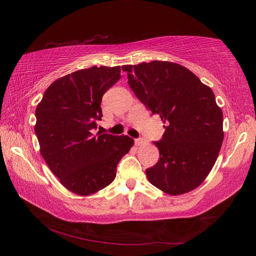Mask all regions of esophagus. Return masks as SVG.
Here are the masks:
<instances>
[{"mask_svg":"<svg viewBox=\"0 0 256 256\" xmlns=\"http://www.w3.org/2000/svg\"><path fill=\"white\" fill-rule=\"evenodd\" d=\"M144 143H145V140H143V138L135 140V145H136V146H140V145H143Z\"/></svg>","mask_w":256,"mask_h":256,"instance_id":"obj_1","label":"esophagus"}]
</instances>
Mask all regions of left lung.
I'll list each match as a JSON object with an SVG mask.
<instances>
[{
  "label": "left lung",
  "instance_id": "1",
  "mask_svg": "<svg viewBox=\"0 0 256 256\" xmlns=\"http://www.w3.org/2000/svg\"><path fill=\"white\" fill-rule=\"evenodd\" d=\"M134 94L165 123L154 143L160 160L146 170L150 182L178 196L199 187L218 158L224 142V113L214 91L186 67L153 60L122 67Z\"/></svg>",
  "mask_w": 256,
  "mask_h": 256
}]
</instances>
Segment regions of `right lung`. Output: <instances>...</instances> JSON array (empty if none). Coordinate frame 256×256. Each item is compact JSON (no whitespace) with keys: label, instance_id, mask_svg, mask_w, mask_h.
Here are the masks:
<instances>
[{"label":"right lung","instance_id":"1","mask_svg":"<svg viewBox=\"0 0 256 256\" xmlns=\"http://www.w3.org/2000/svg\"><path fill=\"white\" fill-rule=\"evenodd\" d=\"M120 72V66L74 72L54 81L37 104L40 154L62 186L76 194L89 196L108 186L120 160L134 144L126 135L92 134L102 116V96L121 78Z\"/></svg>","mask_w":256,"mask_h":256}]
</instances>
